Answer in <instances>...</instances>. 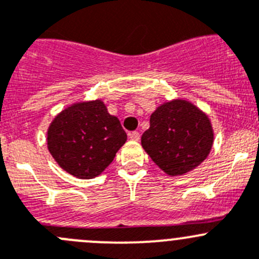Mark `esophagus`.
I'll use <instances>...</instances> for the list:
<instances>
[{
  "label": "esophagus",
  "mask_w": 259,
  "mask_h": 259,
  "mask_svg": "<svg viewBox=\"0 0 259 259\" xmlns=\"http://www.w3.org/2000/svg\"><path fill=\"white\" fill-rule=\"evenodd\" d=\"M130 139H131L132 141H139V140H140V134L137 131L131 132V134H130Z\"/></svg>",
  "instance_id": "34e87169"
}]
</instances>
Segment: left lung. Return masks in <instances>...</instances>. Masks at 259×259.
<instances>
[{
	"label": "left lung",
	"mask_w": 259,
	"mask_h": 259,
	"mask_svg": "<svg viewBox=\"0 0 259 259\" xmlns=\"http://www.w3.org/2000/svg\"><path fill=\"white\" fill-rule=\"evenodd\" d=\"M213 144V130L205 112L184 99L162 103L150 117L141 145L168 176H184L205 161Z\"/></svg>",
	"instance_id": "obj_1"
}]
</instances>
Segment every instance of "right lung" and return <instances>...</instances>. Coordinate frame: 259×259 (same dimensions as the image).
I'll return each instance as SVG.
<instances>
[{
	"mask_svg": "<svg viewBox=\"0 0 259 259\" xmlns=\"http://www.w3.org/2000/svg\"><path fill=\"white\" fill-rule=\"evenodd\" d=\"M125 141L119 119L108 113L100 99L67 107L54 117L47 132L53 159L78 179L100 176Z\"/></svg>",
	"mask_w": 259,
	"mask_h": 259,
	"instance_id": "1",
	"label": "right lung"
}]
</instances>
